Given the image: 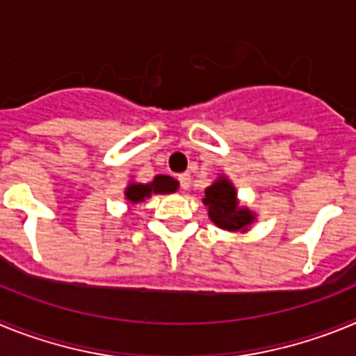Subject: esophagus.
I'll use <instances>...</instances> for the list:
<instances>
[{"mask_svg": "<svg viewBox=\"0 0 356 356\" xmlns=\"http://www.w3.org/2000/svg\"><path fill=\"white\" fill-rule=\"evenodd\" d=\"M178 181H180V187L184 188V191H187V188L191 187V175H188V172H184V175L178 176Z\"/></svg>", "mask_w": 356, "mask_h": 356, "instance_id": "obj_1", "label": "esophagus"}]
</instances>
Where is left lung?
<instances>
[{
    "label": "left lung",
    "instance_id": "8db88e82",
    "mask_svg": "<svg viewBox=\"0 0 356 356\" xmlns=\"http://www.w3.org/2000/svg\"><path fill=\"white\" fill-rule=\"evenodd\" d=\"M203 203L209 207L210 219L222 229L238 232L254 219L250 210L238 209L234 185L225 178H219L212 187L207 188Z\"/></svg>",
    "mask_w": 356,
    "mask_h": 356
}]
</instances>
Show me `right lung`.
<instances>
[{
    "label": "right lung",
    "mask_w": 356,
    "mask_h": 356,
    "mask_svg": "<svg viewBox=\"0 0 356 356\" xmlns=\"http://www.w3.org/2000/svg\"><path fill=\"white\" fill-rule=\"evenodd\" d=\"M178 188V181L171 176L159 175L155 176V180L151 184L143 185V184H134L127 188V200H130L131 203H139V201H144V197L151 196V193L155 194H169L175 193Z\"/></svg>",
    "instance_id": "add662e5"
}]
</instances>
